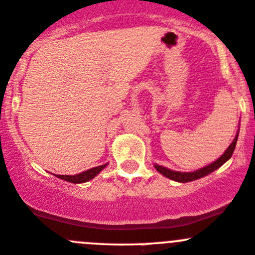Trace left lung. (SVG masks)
Masks as SVG:
<instances>
[{
  "label": "left lung",
  "mask_w": 255,
  "mask_h": 255,
  "mask_svg": "<svg viewBox=\"0 0 255 255\" xmlns=\"http://www.w3.org/2000/svg\"><path fill=\"white\" fill-rule=\"evenodd\" d=\"M238 134H239V130H238V133H237L236 138L233 139V142L231 143V145L227 148L226 152H224L223 154H222L221 157L216 160V162L211 163V164L206 165V167L201 168V169H197V170H194V172H175V170H170V169H168V168L162 167V165H158V164H154V168L160 173V174L164 175V177L169 178V179H172V180H175V182H180V183L192 182V180H196V179H199V178H202V177H206V175H208L209 173L214 172V170L218 169L219 167H222V165H223L227 160L231 159L232 154H233L234 149H236L237 140H238Z\"/></svg>",
  "instance_id": "left-lung-1"
}]
</instances>
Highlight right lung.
Returning <instances> with one entry per match:
<instances>
[{"mask_svg":"<svg viewBox=\"0 0 255 255\" xmlns=\"http://www.w3.org/2000/svg\"><path fill=\"white\" fill-rule=\"evenodd\" d=\"M106 165H107V164L98 165V167L91 168V169L85 170V172L80 173V174H75V175H59V174H56V177L61 178V179L66 180V182L75 183V184H77V183H85V182H88V180H91L92 178H95L96 175H97L98 173H100L101 170L103 169V168H106Z\"/></svg>","mask_w":255,"mask_h":255,"instance_id":"add662e5","label":"right lung"}]
</instances>
